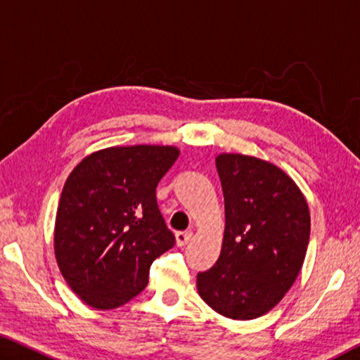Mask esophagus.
<instances>
[{"mask_svg":"<svg viewBox=\"0 0 360 360\" xmlns=\"http://www.w3.org/2000/svg\"><path fill=\"white\" fill-rule=\"evenodd\" d=\"M192 231H178V233H176V245H178L179 248L181 246H186L188 241L192 240Z\"/></svg>","mask_w":360,"mask_h":360,"instance_id":"1","label":"esophagus"}]
</instances>
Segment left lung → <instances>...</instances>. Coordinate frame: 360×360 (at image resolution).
Masks as SVG:
<instances>
[{
    "label": "left lung",
    "instance_id": "obj_1",
    "mask_svg": "<svg viewBox=\"0 0 360 360\" xmlns=\"http://www.w3.org/2000/svg\"><path fill=\"white\" fill-rule=\"evenodd\" d=\"M225 231L214 266L197 275L202 300L235 321L264 316L283 300L302 270L309 210L290 176L273 163L219 154Z\"/></svg>",
    "mask_w": 360,
    "mask_h": 360
}]
</instances>
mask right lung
<instances>
[{
  "label": "right lung",
  "mask_w": 360,
  "mask_h": 360,
  "mask_svg": "<svg viewBox=\"0 0 360 360\" xmlns=\"http://www.w3.org/2000/svg\"><path fill=\"white\" fill-rule=\"evenodd\" d=\"M176 146H114L92 152L66 179L53 251L71 290L96 309L119 308L149 283V268L174 246L155 187Z\"/></svg>",
  "instance_id": "obj_1"
}]
</instances>
